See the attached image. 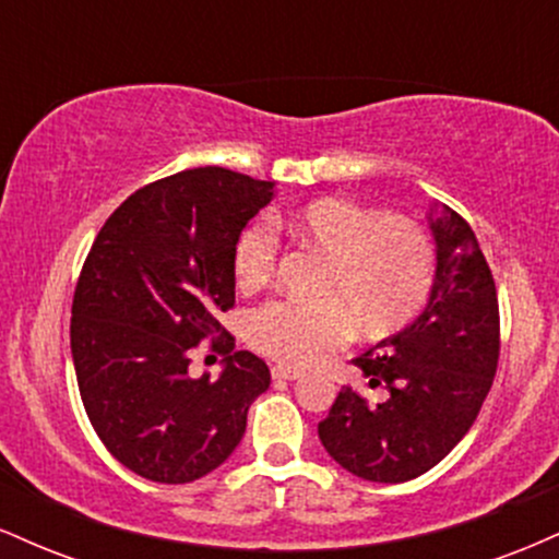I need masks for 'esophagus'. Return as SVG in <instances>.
Segmentation results:
<instances>
[{"mask_svg":"<svg viewBox=\"0 0 559 559\" xmlns=\"http://www.w3.org/2000/svg\"><path fill=\"white\" fill-rule=\"evenodd\" d=\"M299 376H301L299 370L284 368V365H275V368H273V378H275V381H297Z\"/></svg>","mask_w":559,"mask_h":559,"instance_id":"obj_1","label":"esophagus"}]
</instances>
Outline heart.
<instances>
[{"label":"heart","instance_id":"1","mask_svg":"<svg viewBox=\"0 0 559 559\" xmlns=\"http://www.w3.org/2000/svg\"><path fill=\"white\" fill-rule=\"evenodd\" d=\"M273 228L325 258L318 305L273 301L249 318V338L273 360L307 368L352 336L350 307L362 325L389 331L407 323L428 299L436 258L426 230L404 217L342 197H323L273 215ZM273 230L249 226L234 249L236 284L265 286L275 267Z\"/></svg>","mask_w":559,"mask_h":559}]
</instances>
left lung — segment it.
Segmentation results:
<instances>
[{"label": "left lung", "instance_id": "left-lung-1", "mask_svg": "<svg viewBox=\"0 0 559 559\" xmlns=\"http://www.w3.org/2000/svg\"><path fill=\"white\" fill-rule=\"evenodd\" d=\"M426 217L436 247L426 307L352 360L389 396L368 404L344 386L318 423L325 452L376 484H402L441 463L471 431L497 373V288L476 234L436 199Z\"/></svg>", "mask_w": 559, "mask_h": 559}]
</instances>
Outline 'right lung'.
<instances>
[{
  "label": "right lung",
  "mask_w": 559,
  "mask_h": 559,
  "mask_svg": "<svg viewBox=\"0 0 559 559\" xmlns=\"http://www.w3.org/2000/svg\"><path fill=\"white\" fill-rule=\"evenodd\" d=\"M273 197L275 181L226 168L176 173L128 197L83 262L70 320L81 400L102 444L141 478L213 473L271 386L252 352L226 357L217 378H191L189 349L221 333L236 241Z\"/></svg>",
  "instance_id": "right-lung-1"
}]
</instances>
